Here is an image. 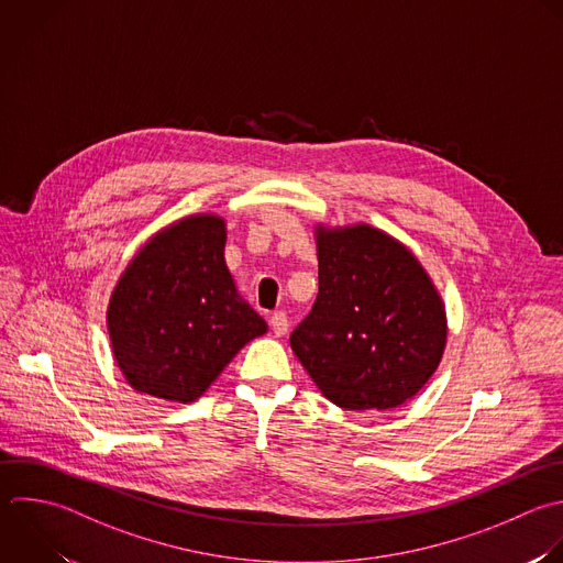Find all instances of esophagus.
<instances>
[{"mask_svg": "<svg viewBox=\"0 0 563 563\" xmlns=\"http://www.w3.org/2000/svg\"><path fill=\"white\" fill-rule=\"evenodd\" d=\"M271 328L277 336H284L288 332V317L284 312H273L271 317Z\"/></svg>", "mask_w": 563, "mask_h": 563, "instance_id": "obj_1", "label": "esophagus"}]
</instances>
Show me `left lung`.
<instances>
[{"label": "left lung", "instance_id": "left-lung-1", "mask_svg": "<svg viewBox=\"0 0 563 563\" xmlns=\"http://www.w3.org/2000/svg\"><path fill=\"white\" fill-rule=\"evenodd\" d=\"M319 295L290 347L328 400L391 409L435 372L444 308L418 260L372 227L319 229Z\"/></svg>", "mask_w": 563, "mask_h": 563}]
</instances>
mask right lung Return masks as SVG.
<instances>
[{
    "mask_svg": "<svg viewBox=\"0 0 563 563\" xmlns=\"http://www.w3.org/2000/svg\"><path fill=\"white\" fill-rule=\"evenodd\" d=\"M224 240L220 218H187L128 266L110 301L108 328L134 389L191 402L266 332V321L238 299Z\"/></svg>",
    "mask_w": 563,
    "mask_h": 563,
    "instance_id": "right-lung-1",
    "label": "right lung"
}]
</instances>
